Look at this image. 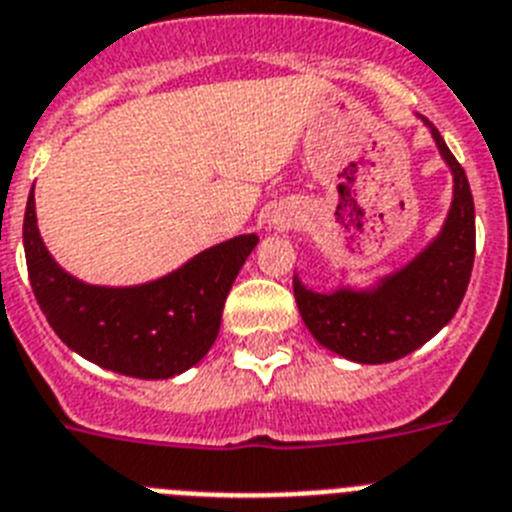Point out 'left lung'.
<instances>
[{
  "instance_id": "left-lung-1",
  "label": "left lung",
  "mask_w": 512,
  "mask_h": 512,
  "mask_svg": "<svg viewBox=\"0 0 512 512\" xmlns=\"http://www.w3.org/2000/svg\"><path fill=\"white\" fill-rule=\"evenodd\" d=\"M453 173V202L440 235L404 269L370 290L339 287L313 292L292 279L300 316L316 342L362 365L393 362L419 349L456 316L471 279L476 251L469 178L440 131L422 116Z\"/></svg>"
}]
</instances>
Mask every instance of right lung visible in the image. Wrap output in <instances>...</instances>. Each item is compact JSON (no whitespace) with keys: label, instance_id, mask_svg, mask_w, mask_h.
<instances>
[{"label":"right lung","instance_id":"add662e5","mask_svg":"<svg viewBox=\"0 0 512 512\" xmlns=\"http://www.w3.org/2000/svg\"><path fill=\"white\" fill-rule=\"evenodd\" d=\"M256 235L212 246L155 282L98 287L74 279L51 259L28 196L23 246L43 316L61 342L85 360L131 378H173L194 368L220 334L227 292L256 248Z\"/></svg>","mask_w":512,"mask_h":512}]
</instances>
